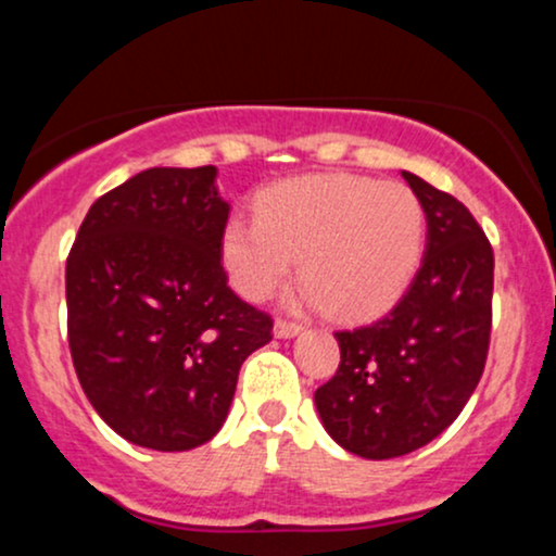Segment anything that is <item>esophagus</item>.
Wrapping results in <instances>:
<instances>
[{
    "label": "esophagus",
    "mask_w": 556,
    "mask_h": 556,
    "mask_svg": "<svg viewBox=\"0 0 556 556\" xmlns=\"http://www.w3.org/2000/svg\"><path fill=\"white\" fill-rule=\"evenodd\" d=\"M298 334H300L298 324L282 321V318H279V321H274V337H277V340H292V337H298Z\"/></svg>",
    "instance_id": "esophagus-1"
}]
</instances>
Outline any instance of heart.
<instances>
[{"instance_id": "1", "label": "heart", "mask_w": 556, "mask_h": 556, "mask_svg": "<svg viewBox=\"0 0 556 556\" xmlns=\"http://www.w3.org/2000/svg\"><path fill=\"white\" fill-rule=\"evenodd\" d=\"M426 214L407 185L303 175L261 190L256 222L232 216L222 264L245 300L269 298L298 258L303 300L355 321L384 314L416 277Z\"/></svg>"}]
</instances>
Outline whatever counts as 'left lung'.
Wrapping results in <instances>:
<instances>
[{
	"label": "left lung",
	"instance_id": "obj_1",
	"mask_svg": "<svg viewBox=\"0 0 556 556\" xmlns=\"http://www.w3.org/2000/svg\"><path fill=\"white\" fill-rule=\"evenodd\" d=\"M426 214L420 269L379 321L337 331L340 368L314 402L342 450L389 460L420 450L452 424L483 374L494 253L473 214L402 169Z\"/></svg>",
	"mask_w": 556,
	"mask_h": 556
}]
</instances>
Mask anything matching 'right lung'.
Returning <instances> with one entry per match:
<instances>
[{
    "instance_id": "add662e5",
    "label": "right lung",
    "mask_w": 556,
    "mask_h": 556,
    "mask_svg": "<svg viewBox=\"0 0 556 556\" xmlns=\"http://www.w3.org/2000/svg\"><path fill=\"white\" fill-rule=\"evenodd\" d=\"M216 167H151L88 208L67 258V340L93 410L130 444L182 452L227 420L271 318L227 287Z\"/></svg>"
}]
</instances>
